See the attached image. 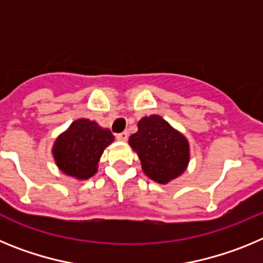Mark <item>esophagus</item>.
<instances>
[{"instance_id":"obj_1","label":"esophagus","mask_w":263,"mask_h":263,"mask_svg":"<svg viewBox=\"0 0 263 263\" xmlns=\"http://www.w3.org/2000/svg\"><path fill=\"white\" fill-rule=\"evenodd\" d=\"M127 137H129V134H127L126 132H122V133L117 134V136H116V138H117L118 141H122V142H125V141L127 139Z\"/></svg>"}]
</instances>
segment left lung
Returning <instances> with one entry per match:
<instances>
[{"label": "left lung", "mask_w": 263, "mask_h": 263, "mask_svg": "<svg viewBox=\"0 0 263 263\" xmlns=\"http://www.w3.org/2000/svg\"><path fill=\"white\" fill-rule=\"evenodd\" d=\"M129 145L138 154L143 173L160 184L182 175L190 162L187 138L157 115L139 121Z\"/></svg>", "instance_id": "left-lung-1"}]
</instances>
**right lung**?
<instances>
[{
    "label": "right lung",
    "instance_id": "obj_1",
    "mask_svg": "<svg viewBox=\"0 0 263 263\" xmlns=\"http://www.w3.org/2000/svg\"><path fill=\"white\" fill-rule=\"evenodd\" d=\"M113 141L110 130L103 129L95 121L80 118L57 138L52 147L53 159L66 175L85 180L96 174L104 148Z\"/></svg>",
    "mask_w": 263,
    "mask_h": 263
}]
</instances>
